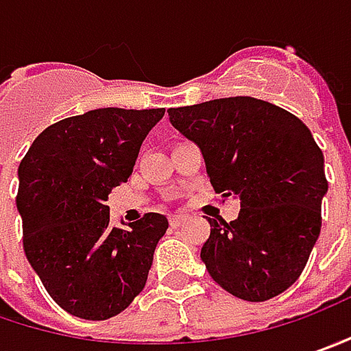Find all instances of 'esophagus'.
<instances>
[{
	"label": "esophagus",
	"mask_w": 351,
	"mask_h": 351,
	"mask_svg": "<svg viewBox=\"0 0 351 351\" xmlns=\"http://www.w3.org/2000/svg\"><path fill=\"white\" fill-rule=\"evenodd\" d=\"M169 221H171V226H173V228H178V226H182V223L186 221V216H171Z\"/></svg>",
	"instance_id": "1"
}]
</instances>
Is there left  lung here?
Here are the masks:
<instances>
[{
	"label": "left lung",
	"instance_id": "1",
	"mask_svg": "<svg viewBox=\"0 0 351 351\" xmlns=\"http://www.w3.org/2000/svg\"><path fill=\"white\" fill-rule=\"evenodd\" d=\"M173 128L200 147L223 198H239L234 221L210 220L200 257L230 295L263 302L306 265L328 192L324 155L311 130L279 106L250 96L171 108Z\"/></svg>",
	"mask_w": 351,
	"mask_h": 351
}]
</instances>
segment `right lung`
<instances>
[{
    "instance_id": "add662e5",
    "label": "right lung",
    "mask_w": 351,
    "mask_h": 351,
    "mask_svg": "<svg viewBox=\"0 0 351 351\" xmlns=\"http://www.w3.org/2000/svg\"><path fill=\"white\" fill-rule=\"evenodd\" d=\"M162 115L165 108H99L60 119L19 165L25 255L47 293L72 316L108 320L145 287L169 221L149 212L125 230L114 228L106 200L128 182L143 139Z\"/></svg>"
}]
</instances>
